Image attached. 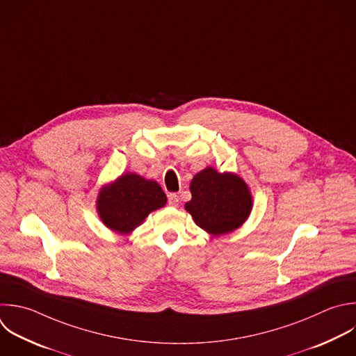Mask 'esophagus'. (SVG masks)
Masks as SVG:
<instances>
[{
    "instance_id": "1",
    "label": "esophagus",
    "mask_w": 356,
    "mask_h": 356,
    "mask_svg": "<svg viewBox=\"0 0 356 356\" xmlns=\"http://www.w3.org/2000/svg\"><path fill=\"white\" fill-rule=\"evenodd\" d=\"M178 203H179L178 195H177V193H170V195H168V204H170L171 207H177Z\"/></svg>"
}]
</instances>
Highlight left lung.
<instances>
[{
    "instance_id": "left-lung-1",
    "label": "left lung",
    "mask_w": 356,
    "mask_h": 356,
    "mask_svg": "<svg viewBox=\"0 0 356 356\" xmlns=\"http://www.w3.org/2000/svg\"><path fill=\"white\" fill-rule=\"evenodd\" d=\"M192 199L185 204L195 222L217 236L239 228L250 214L252 195L245 181L211 167L197 172L189 185Z\"/></svg>"
}]
</instances>
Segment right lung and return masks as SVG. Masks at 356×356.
<instances>
[{
	"label": "right lung",
	"instance_id": "1",
	"mask_svg": "<svg viewBox=\"0 0 356 356\" xmlns=\"http://www.w3.org/2000/svg\"><path fill=\"white\" fill-rule=\"evenodd\" d=\"M165 203L167 196L156 181L127 172L102 188L97 211L106 227L118 234H129L143 222L149 213Z\"/></svg>",
	"mask_w": 356,
	"mask_h": 356
}]
</instances>
